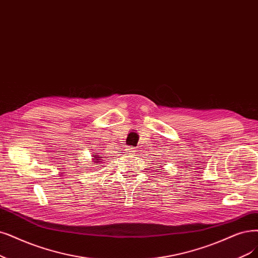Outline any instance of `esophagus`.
<instances>
[{
    "label": "esophagus",
    "instance_id": "obj_1",
    "mask_svg": "<svg viewBox=\"0 0 258 258\" xmlns=\"http://www.w3.org/2000/svg\"><path fill=\"white\" fill-rule=\"evenodd\" d=\"M126 152H127V153H130V154H135L136 148H132V147H130V148H127V149H126Z\"/></svg>",
    "mask_w": 258,
    "mask_h": 258
}]
</instances>
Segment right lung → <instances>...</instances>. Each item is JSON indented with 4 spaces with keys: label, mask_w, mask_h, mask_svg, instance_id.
<instances>
[{
    "label": "right lung",
    "mask_w": 258,
    "mask_h": 258,
    "mask_svg": "<svg viewBox=\"0 0 258 258\" xmlns=\"http://www.w3.org/2000/svg\"><path fill=\"white\" fill-rule=\"evenodd\" d=\"M99 152H100V151H99ZM92 157H93V158H92V160H93L92 163H97V164H100L101 161H102V158H103L101 155H99V153H93V154H92Z\"/></svg>",
    "instance_id": "obj_1"
}]
</instances>
